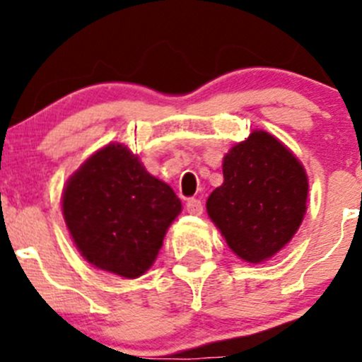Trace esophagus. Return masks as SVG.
Here are the masks:
<instances>
[{
  "label": "esophagus",
  "instance_id": "1",
  "mask_svg": "<svg viewBox=\"0 0 362 362\" xmlns=\"http://www.w3.org/2000/svg\"><path fill=\"white\" fill-rule=\"evenodd\" d=\"M185 210H187L191 215H202L203 214V203L199 202V199L191 198V199H187V203H185Z\"/></svg>",
  "mask_w": 362,
  "mask_h": 362
}]
</instances>
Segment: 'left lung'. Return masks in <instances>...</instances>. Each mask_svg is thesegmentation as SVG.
<instances>
[{
    "instance_id": "1",
    "label": "left lung",
    "mask_w": 362,
    "mask_h": 362,
    "mask_svg": "<svg viewBox=\"0 0 362 362\" xmlns=\"http://www.w3.org/2000/svg\"><path fill=\"white\" fill-rule=\"evenodd\" d=\"M224 184L206 202L229 249L247 262L272 257L291 242L306 211L301 163L275 136L254 131L222 164Z\"/></svg>"
}]
</instances>
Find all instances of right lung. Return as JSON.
I'll list each match as a JSON object with an SVG mask.
<instances>
[{"mask_svg":"<svg viewBox=\"0 0 362 362\" xmlns=\"http://www.w3.org/2000/svg\"><path fill=\"white\" fill-rule=\"evenodd\" d=\"M182 203L124 145H107L82 164L63 192V215L80 254L124 279L158 257Z\"/></svg>","mask_w":362,"mask_h":362,"instance_id":"add662e5","label":"right lung"}]
</instances>
